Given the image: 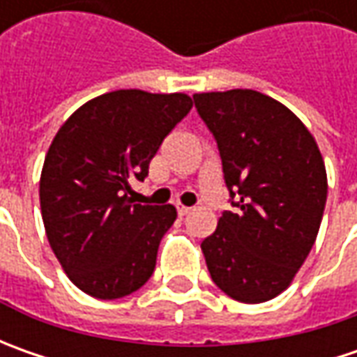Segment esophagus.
<instances>
[{
    "mask_svg": "<svg viewBox=\"0 0 357 357\" xmlns=\"http://www.w3.org/2000/svg\"><path fill=\"white\" fill-rule=\"evenodd\" d=\"M176 211H178V216H186L192 208H190V206H185V204H176Z\"/></svg>",
    "mask_w": 357,
    "mask_h": 357,
    "instance_id": "34e87169",
    "label": "esophagus"
}]
</instances>
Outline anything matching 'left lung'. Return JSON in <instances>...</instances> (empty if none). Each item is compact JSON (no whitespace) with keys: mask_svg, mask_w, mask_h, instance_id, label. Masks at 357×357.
<instances>
[{"mask_svg":"<svg viewBox=\"0 0 357 357\" xmlns=\"http://www.w3.org/2000/svg\"><path fill=\"white\" fill-rule=\"evenodd\" d=\"M192 99L216 139L236 208L200 244L211 278L238 302H268L292 284L318 236L328 197L322 153L304 123L264 93Z\"/></svg>","mask_w":357,"mask_h":357,"instance_id":"8db88e82","label":"left lung"}]
</instances>
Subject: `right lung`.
I'll use <instances>...</instances> for the list:
<instances>
[{
  "label": "right lung",
  "instance_id": "add662e5",
  "mask_svg": "<svg viewBox=\"0 0 357 357\" xmlns=\"http://www.w3.org/2000/svg\"><path fill=\"white\" fill-rule=\"evenodd\" d=\"M192 109L185 93L119 89L81 105L49 146L39 202L51 250L85 294L115 300L153 276L172 204H137L158 146Z\"/></svg>",
  "mask_w": 357,
  "mask_h": 357
}]
</instances>
